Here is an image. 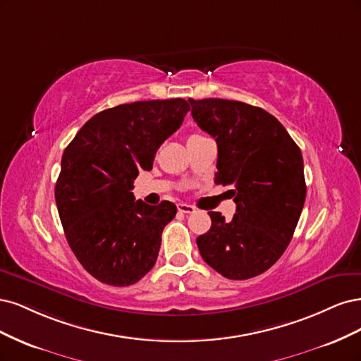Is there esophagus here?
I'll list each match as a JSON object with an SVG mask.
<instances>
[{"instance_id": "esophagus-1", "label": "esophagus", "mask_w": 361, "mask_h": 361, "mask_svg": "<svg viewBox=\"0 0 361 361\" xmlns=\"http://www.w3.org/2000/svg\"><path fill=\"white\" fill-rule=\"evenodd\" d=\"M177 208H178L180 213H184V214H192V213L196 212L195 207H192V205H189V204H178Z\"/></svg>"}]
</instances>
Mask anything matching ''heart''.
Masks as SVG:
<instances>
[{
    "mask_svg": "<svg viewBox=\"0 0 361 361\" xmlns=\"http://www.w3.org/2000/svg\"><path fill=\"white\" fill-rule=\"evenodd\" d=\"M196 136H201V135H190L189 137H196Z\"/></svg>",
    "mask_w": 361,
    "mask_h": 361,
    "instance_id": "obj_1",
    "label": "heart"
}]
</instances>
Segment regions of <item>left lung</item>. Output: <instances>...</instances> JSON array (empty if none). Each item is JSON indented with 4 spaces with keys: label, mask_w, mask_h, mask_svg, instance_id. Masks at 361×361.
Wrapping results in <instances>:
<instances>
[{
    "label": "left lung",
    "mask_w": 361,
    "mask_h": 361,
    "mask_svg": "<svg viewBox=\"0 0 361 361\" xmlns=\"http://www.w3.org/2000/svg\"><path fill=\"white\" fill-rule=\"evenodd\" d=\"M192 117L217 142L216 184L232 185V220L208 212L212 228L196 238L202 259L244 281L267 271L294 235L306 200L303 156L271 114L225 99H189Z\"/></svg>",
    "instance_id": "1"
}]
</instances>
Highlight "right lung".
<instances>
[{
	"label": "right lung",
	"instance_id": "add662e5",
	"mask_svg": "<svg viewBox=\"0 0 361 361\" xmlns=\"http://www.w3.org/2000/svg\"><path fill=\"white\" fill-rule=\"evenodd\" d=\"M190 111L184 99L104 109L67 145L55 202L68 246L102 283L129 286L156 264L161 232L177 214L169 201H135L133 181Z\"/></svg>",
	"mask_w": 361,
	"mask_h": 361
}]
</instances>
